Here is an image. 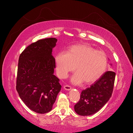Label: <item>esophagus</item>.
I'll list each match as a JSON object with an SVG mask.
<instances>
[{"label":"esophagus","mask_w":133,"mask_h":133,"mask_svg":"<svg viewBox=\"0 0 133 133\" xmlns=\"http://www.w3.org/2000/svg\"><path fill=\"white\" fill-rule=\"evenodd\" d=\"M64 89H65V90H66L69 91V90H70L71 89V87L69 86V85H65V86L64 87Z\"/></svg>","instance_id":"obj_1"}]
</instances>
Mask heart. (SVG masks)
Segmentation results:
<instances>
[{"mask_svg": "<svg viewBox=\"0 0 133 133\" xmlns=\"http://www.w3.org/2000/svg\"><path fill=\"white\" fill-rule=\"evenodd\" d=\"M58 76L66 78L76 66L77 72L72 76L71 83L77 85L84 81L87 84L94 83L105 73L108 59L104 52L96 50L85 44H78L69 48L66 53L60 52L55 57Z\"/></svg>", "mask_w": 133, "mask_h": 133, "instance_id": "1", "label": "heart"}]
</instances>
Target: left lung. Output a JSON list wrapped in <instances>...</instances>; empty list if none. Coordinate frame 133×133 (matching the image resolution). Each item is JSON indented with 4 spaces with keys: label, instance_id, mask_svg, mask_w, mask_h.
<instances>
[{
    "label": "left lung",
    "instance_id": "left-lung-1",
    "mask_svg": "<svg viewBox=\"0 0 133 133\" xmlns=\"http://www.w3.org/2000/svg\"><path fill=\"white\" fill-rule=\"evenodd\" d=\"M115 78L114 71H108L90 88L83 90L80 100L74 105L76 113L82 116L91 115L101 109L111 96Z\"/></svg>",
    "mask_w": 133,
    "mask_h": 133
}]
</instances>
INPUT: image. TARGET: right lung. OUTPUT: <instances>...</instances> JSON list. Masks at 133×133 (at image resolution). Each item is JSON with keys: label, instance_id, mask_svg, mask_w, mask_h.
Segmentation results:
<instances>
[{"label": "right lung", "instance_id": "obj_1", "mask_svg": "<svg viewBox=\"0 0 133 133\" xmlns=\"http://www.w3.org/2000/svg\"><path fill=\"white\" fill-rule=\"evenodd\" d=\"M58 40H39L20 55L16 89L20 98L30 110L39 114L53 108L62 86L54 75L55 61L52 50Z\"/></svg>", "mask_w": 133, "mask_h": 133}]
</instances>
